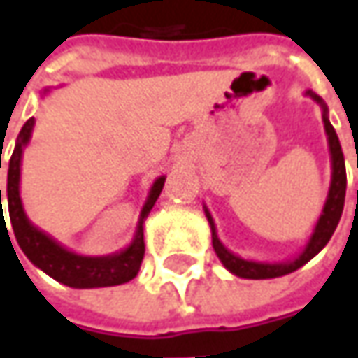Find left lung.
<instances>
[{"label": "left lung", "mask_w": 358, "mask_h": 358, "mask_svg": "<svg viewBox=\"0 0 358 358\" xmlns=\"http://www.w3.org/2000/svg\"><path fill=\"white\" fill-rule=\"evenodd\" d=\"M305 96L313 99L317 105L321 106V115H323V127H325L327 134V144H329V156H331V184H329V192H327L325 203H323V210H321V216L315 224L313 231L309 236V240L305 241L299 252L295 253L291 259L285 262H262V259H248V257H241L238 253H234L228 250L220 238H217L216 224H214V217L210 214L208 206H203V214L208 217V224L212 229V245H214V252L220 257V262L224 264V267L228 269L229 273L238 275L243 279H273V278H283L287 273L297 271L299 267L311 262L317 253L325 248L333 231L339 224L341 214H343V206H345V192H347V172H345V156L341 150V142L337 132L333 129L331 120H329V108H327L325 101L315 94L313 91H305Z\"/></svg>", "instance_id": "obj_1"}]
</instances>
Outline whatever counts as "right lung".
I'll return each instance as SVG.
<instances>
[{"mask_svg":"<svg viewBox=\"0 0 358 358\" xmlns=\"http://www.w3.org/2000/svg\"><path fill=\"white\" fill-rule=\"evenodd\" d=\"M51 89H45L43 96ZM35 127V118H29L23 129L19 132L13 155L9 158V168H7V210H9V220L11 228L15 234L21 252L27 255V259L35 267L45 271L49 278H53L59 283L73 287V289H94V287H110V285H120L130 279L136 278L141 269L142 257H144V222L155 208L156 200L160 192L164 188L166 176H158L152 182L146 202L142 206L138 224L134 238L127 248L118 250L108 255H83V253L73 252L59 243L55 238H51L47 231L39 229L25 214L23 200H21V160H23V150L29 144ZM1 162V156H0ZM1 168V164H0ZM0 224H6L3 210H1V190H0ZM7 229V226H6ZM9 236V231H7Z\"/></svg>","mask_w":358,"mask_h":358,"instance_id":"obj_1","label":"right lung"}]
</instances>
